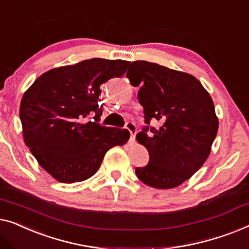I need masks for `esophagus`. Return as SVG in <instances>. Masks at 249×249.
<instances>
[{
	"label": "esophagus",
	"mask_w": 249,
	"mask_h": 249,
	"mask_svg": "<svg viewBox=\"0 0 249 249\" xmlns=\"http://www.w3.org/2000/svg\"><path fill=\"white\" fill-rule=\"evenodd\" d=\"M125 127L128 129L129 134H131V138H129V143L135 142V134H136V126L133 122H127L125 125Z\"/></svg>",
	"instance_id": "1"
}]
</instances>
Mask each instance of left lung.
<instances>
[{
    "instance_id": "obj_1",
    "label": "left lung",
    "mask_w": 249,
    "mask_h": 249,
    "mask_svg": "<svg viewBox=\"0 0 249 249\" xmlns=\"http://www.w3.org/2000/svg\"><path fill=\"white\" fill-rule=\"evenodd\" d=\"M126 76L132 86L141 85L138 98L146 126L136 140L150 157L136 176L160 190L179 186L211 152L219 127L212 98L195 76L156 63L132 62ZM151 119L160 122L158 130L148 126Z\"/></svg>"
}]
</instances>
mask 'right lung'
Returning <instances> with one entry per match:
<instances>
[{
	"instance_id": "obj_1",
	"label": "right lung",
	"mask_w": 249,
	"mask_h": 249,
	"mask_svg": "<svg viewBox=\"0 0 249 249\" xmlns=\"http://www.w3.org/2000/svg\"><path fill=\"white\" fill-rule=\"evenodd\" d=\"M129 62L91 58L41 74L24 92L20 120L24 143L56 180L75 183L93 176L108 150L123 145L127 129L99 124L100 87L125 74ZM91 114L93 121L86 122Z\"/></svg>"
}]
</instances>
